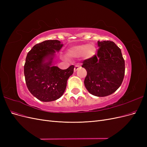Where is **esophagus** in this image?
<instances>
[{
  "label": "esophagus",
  "instance_id": "esophagus-1",
  "mask_svg": "<svg viewBox=\"0 0 147 147\" xmlns=\"http://www.w3.org/2000/svg\"><path fill=\"white\" fill-rule=\"evenodd\" d=\"M80 68V65H76L75 66V68H74V72H76L77 70H78V69Z\"/></svg>",
  "mask_w": 147,
  "mask_h": 147
}]
</instances>
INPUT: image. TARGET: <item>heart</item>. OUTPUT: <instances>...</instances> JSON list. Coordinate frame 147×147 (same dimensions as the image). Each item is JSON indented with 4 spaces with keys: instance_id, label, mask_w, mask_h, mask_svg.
Returning <instances> with one entry per match:
<instances>
[{
    "instance_id": "b5f03b06",
    "label": "heart",
    "mask_w": 147,
    "mask_h": 147,
    "mask_svg": "<svg viewBox=\"0 0 147 147\" xmlns=\"http://www.w3.org/2000/svg\"><path fill=\"white\" fill-rule=\"evenodd\" d=\"M96 49L94 45H80L70 47L67 51V55L72 58H78L82 57L84 59H89L95 55Z\"/></svg>"
}]
</instances>
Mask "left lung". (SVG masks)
<instances>
[{"mask_svg":"<svg viewBox=\"0 0 147 147\" xmlns=\"http://www.w3.org/2000/svg\"><path fill=\"white\" fill-rule=\"evenodd\" d=\"M97 55L83 62L87 71L84 83L91 94L105 97L121 86L125 72V63L120 49L113 42L98 41Z\"/></svg>","mask_w":147,"mask_h":147,"instance_id":"left-lung-1","label":"left lung"}]
</instances>
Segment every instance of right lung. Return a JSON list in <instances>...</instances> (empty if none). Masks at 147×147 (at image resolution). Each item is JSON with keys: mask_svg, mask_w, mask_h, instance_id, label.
I'll return each mask as SVG.
<instances>
[{"mask_svg": "<svg viewBox=\"0 0 147 147\" xmlns=\"http://www.w3.org/2000/svg\"><path fill=\"white\" fill-rule=\"evenodd\" d=\"M63 46L57 40H45L34 45L26 56L24 66L26 85L40 100L51 102L60 98L74 73L73 65L65 70L52 65L56 51H59Z\"/></svg>", "mask_w": 147, "mask_h": 147, "instance_id": "1", "label": "right lung"}]
</instances>
